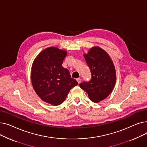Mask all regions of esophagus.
Listing matches in <instances>:
<instances>
[{
  "mask_svg": "<svg viewBox=\"0 0 147 147\" xmlns=\"http://www.w3.org/2000/svg\"><path fill=\"white\" fill-rule=\"evenodd\" d=\"M76 80L78 81V83H80L81 82V80H82V79H81L80 78H78V79H76Z\"/></svg>",
  "mask_w": 147,
  "mask_h": 147,
  "instance_id": "obj_1",
  "label": "esophagus"
}]
</instances>
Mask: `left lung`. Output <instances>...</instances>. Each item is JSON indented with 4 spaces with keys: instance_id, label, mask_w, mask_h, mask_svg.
<instances>
[{
    "instance_id": "obj_1",
    "label": "left lung",
    "mask_w": 147,
    "mask_h": 147,
    "mask_svg": "<svg viewBox=\"0 0 147 147\" xmlns=\"http://www.w3.org/2000/svg\"><path fill=\"white\" fill-rule=\"evenodd\" d=\"M84 58L90 68L91 79L79 84L94 102L105 99L111 93L116 82V74L113 61L104 50L95 46L84 54Z\"/></svg>"
}]
</instances>
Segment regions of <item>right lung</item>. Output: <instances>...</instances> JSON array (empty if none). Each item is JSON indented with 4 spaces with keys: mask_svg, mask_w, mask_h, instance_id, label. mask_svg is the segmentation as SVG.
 Segmentation results:
<instances>
[{
    "mask_svg": "<svg viewBox=\"0 0 147 147\" xmlns=\"http://www.w3.org/2000/svg\"><path fill=\"white\" fill-rule=\"evenodd\" d=\"M67 53L66 51L49 47L38 54L32 65L31 80L34 90L43 101L53 105L63 103L69 91L78 84L62 66Z\"/></svg>",
    "mask_w": 147,
    "mask_h": 147,
    "instance_id": "1",
    "label": "right lung"
}]
</instances>
